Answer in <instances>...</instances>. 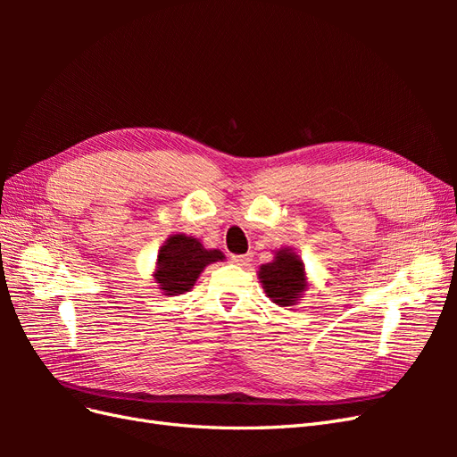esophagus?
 Returning a JSON list of instances; mask_svg holds the SVG:
<instances>
[{
    "instance_id": "obj_1",
    "label": "esophagus",
    "mask_w": 457,
    "mask_h": 457,
    "mask_svg": "<svg viewBox=\"0 0 457 457\" xmlns=\"http://www.w3.org/2000/svg\"><path fill=\"white\" fill-rule=\"evenodd\" d=\"M252 261V255H232V262L238 267H247Z\"/></svg>"
}]
</instances>
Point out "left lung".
Returning a JSON list of instances; mask_svg holds the SVG:
<instances>
[{
  "instance_id": "left-lung-1",
  "label": "left lung",
  "mask_w": 457,
  "mask_h": 457,
  "mask_svg": "<svg viewBox=\"0 0 457 457\" xmlns=\"http://www.w3.org/2000/svg\"><path fill=\"white\" fill-rule=\"evenodd\" d=\"M267 297L278 307H294L309 289L305 262L294 252V247H280L274 252L270 262L257 270Z\"/></svg>"
}]
</instances>
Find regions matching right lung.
Returning a JSON list of instances; mask_svg holds the SVG:
<instances>
[{
    "instance_id": "right-lung-1",
    "label": "right lung",
    "mask_w": 457,
    "mask_h": 457,
    "mask_svg": "<svg viewBox=\"0 0 457 457\" xmlns=\"http://www.w3.org/2000/svg\"><path fill=\"white\" fill-rule=\"evenodd\" d=\"M217 261H225L223 252L207 250L198 238L179 232L160 245L152 276L163 295H181L190 292L204 269Z\"/></svg>"
}]
</instances>
